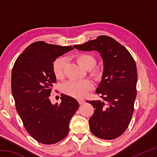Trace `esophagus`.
Wrapping results in <instances>:
<instances>
[{
	"label": "esophagus",
	"mask_w": 157,
	"mask_h": 157,
	"mask_svg": "<svg viewBox=\"0 0 157 157\" xmlns=\"http://www.w3.org/2000/svg\"><path fill=\"white\" fill-rule=\"evenodd\" d=\"M78 102H79V104L81 105L82 104H84V103L85 102V101L84 100H78Z\"/></svg>",
	"instance_id": "obj_1"
}]
</instances>
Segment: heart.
<instances>
[{
  "label": "heart",
  "instance_id": "1",
  "mask_svg": "<svg viewBox=\"0 0 157 157\" xmlns=\"http://www.w3.org/2000/svg\"><path fill=\"white\" fill-rule=\"evenodd\" d=\"M78 62L84 68L89 70L90 75L96 80L102 78L103 71L100 67H94L96 58L89 53H81L75 56ZM66 63L64 57H59L53 63V72L58 79L63 78V71ZM94 87L92 82L89 79L82 81H68L63 84L62 91L65 94L76 98H82Z\"/></svg>",
  "mask_w": 157,
  "mask_h": 157
}]
</instances>
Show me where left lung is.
Wrapping results in <instances>:
<instances>
[{
    "mask_svg": "<svg viewBox=\"0 0 157 157\" xmlns=\"http://www.w3.org/2000/svg\"><path fill=\"white\" fill-rule=\"evenodd\" d=\"M74 48L82 51L95 50L102 57L103 74L96 93L103 101H86L95 108L89 127L100 139H115L127 129L134 112L137 82L134 58L120 43L106 35Z\"/></svg>",
    "mask_w": 157,
    "mask_h": 157,
    "instance_id": "obj_1",
    "label": "left lung"
}]
</instances>
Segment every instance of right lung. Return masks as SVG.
Wrapping results in <instances>:
<instances>
[{
	"instance_id": "obj_1",
	"label": "right lung",
	"mask_w": 157,
	"mask_h": 157,
	"mask_svg": "<svg viewBox=\"0 0 157 157\" xmlns=\"http://www.w3.org/2000/svg\"><path fill=\"white\" fill-rule=\"evenodd\" d=\"M73 49L72 46L34 42L13 66L12 93L16 109L29 134L43 144H54L67 136L69 122L79 108L78 101L64 94L60 98V105H52L49 99L57 82L53 62Z\"/></svg>"
}]
</instances>
